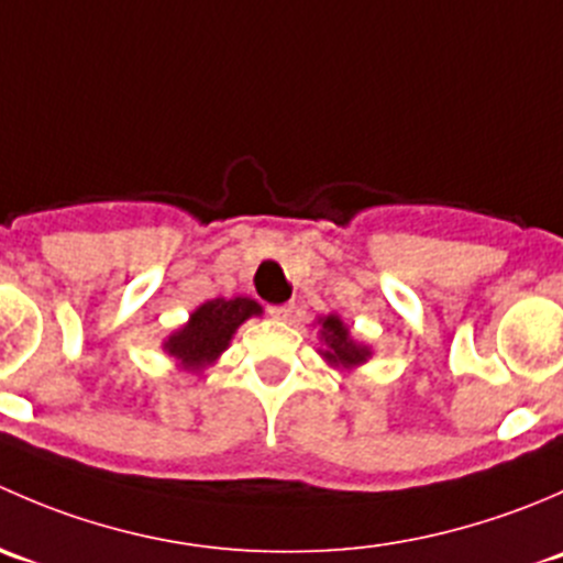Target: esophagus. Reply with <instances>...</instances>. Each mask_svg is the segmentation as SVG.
Returning <instances> with one entry per match:
<instances>
[{"label":"esophagus","instance_id":"esophagus-1","mask_svg":"<svg viewBox=\"0 0 563 563\" xmlns=\"http://www.w3.org/2000/svg\"><path fill=\"white\" fill-rule=\"evenodd\" d=\"M294 313V305H272L269 308V316L275 318V321H288Z\"/></svg>","mask_w":563,"mask_h":563}]
</instances>
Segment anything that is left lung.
Wrapping results in <instances>:
<instances>
[{
    "label": "left lung",
    "mask_w": 563,
    "mask_h": 563,
    "mask_svg": "<svg viewBox=\"0 0 563 563\" xmlns=\"http://www.w3.org/2000/svg\"><path fill=\"white\" fill-rule=\"evenodd\" d=\"M316 323H318V338H321L323 343L321 356L332 367H340V371H354V367L365 365V362L371 360L373 351L351 338V329L345 327L340 316H321Z\"/></svg>",
    "instance_id": "obj_1"
}]
</instances>
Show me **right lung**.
I'll return each mask as SVG.
<instances>
[{
    "instance_id": "add662e5",
    "label": "right lung",
    "mask_w": 563,
    "mask_h": 563,
    "mask_svg": "<svg viewBox=\"0 0 563 563\" xmlns=\"http://www.w3.org/2000/svg\"><path fill=\"white\" fill-rule=\"evenodd\" d=\"M253 316H261V305L250 297L209 299L192 310L185 327L168 334L163 351L174 356L179 367L198 373L214 365V360L229 349L236 329Z\"/></svg>"
}]
</instances>
